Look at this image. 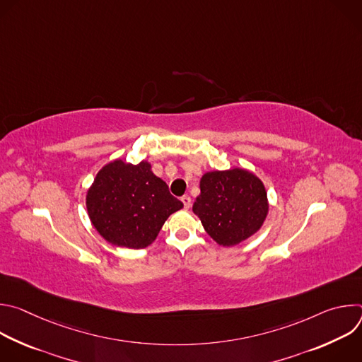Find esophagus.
Segmentation results:
<instances>
[{
    "mask_svg": "<svg viewBox=\"0 0 362 362\" xmlns=\"http://www.w3.org/2000/svg\"><path fill=\"white\" fill-rule=\"evenodd\" d=\"M182 202H183V206H185V209H189L190 206H192V199H190V196H183L182 197Z\"/></svg>",
    "mask_w": 362,
    "mask_h": 362,
    "instance_id": "esophagus-1",
    "label": "esophagus"
}]
</instances>
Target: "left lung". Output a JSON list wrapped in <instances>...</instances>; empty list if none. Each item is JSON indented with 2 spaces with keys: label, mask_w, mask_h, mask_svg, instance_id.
Wrapping results in <instances>:
<instances>
[{
  "label": "left lung",
  "mask_w": 362,
  "mask_h": 362,
  "mask_svg": "<svg viewBox=\"0 0 362 362\" xmlns=\"http://www.w3.org/2000/svg\"><path fill=\"white\" fill-rule=\"evenodd\" d=\"M269 211L262 180L246 169L204 173L193 203L204 230L222 246H235L261 229Z\"/></svg>",
  "instance_id": "8db88e82"
}]
</instances>
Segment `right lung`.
Listing matches in <instances>:
<instances>
[{"instance_id": "right-lung-1", "label": "right lung", "mask_w": 362, "mask_h": 362, "mask_svg": "<svg viewBox=\"0 0 362 362\" xmlns=\"http://www.w3.org/2000/svg\"><path fill=\"white\" fill-rule=\"evenodd\" d=\"M86 206L95 230L115 246L141 249L158 238L183 203L151 172V165L122 159L103 166L87 190Z\"/></svg>"}]
</instances>
